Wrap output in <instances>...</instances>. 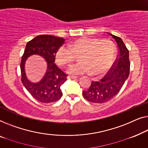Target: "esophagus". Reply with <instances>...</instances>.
I'll return each mask as SVG.
<instances>
[{"label":"esophagus","instance_id":"34e87169","mask_svg":"<svg viewBox=\"0 0 148 148\" xmlns=\"http://www.w3.org/2000/svg\"><path fill=\"white\" fill-rule=\"evenodd\" d=\"M67 78H70V79H75V78H77V76H68Z\"/></svg>","mask_w":148,"mask_h":148}]
</instances>
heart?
<instances>
[{
  "label": "heart",
  "mask_w": 148,
  "mask_h": 148,
  "mask_svg": "<svg viewBox=\"0 0 148 148\" xmlns=\"http://www.w3.org/2000/svg\"><path fill=\"white\" fill-rule=\"evenodd\" d=\"M115 47L108 39L81 37L70 43L68 46L61 45L56 52V61L64 67L69 65L78 56L80 62L70 66V74H82L90 72L92 76H99L108 71L113 63Z\"/></svg>",
  "instance_id": "obj_1"
}]
</instances>
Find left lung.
I'll return each mask as SVG.
<instances>
[{
	"label": "left lung",
	"mask_w": 148,
	"mask_h": 148,
	"mask_svg": "<svg viewBox=\"0 0 148 148\" xmlns=\"http://www.w3.org/2000/svg\"><path fill=\"white\" fill-rule=\"evenodd\" d=\"M115 39L119 49L115 62L105 76L99 81H92L87 90L82 92L86 100L95 103H104L118 94L130 74L129 50L119 37L108 33Z\"/></svg>",
	"instance_id": "left-lung-1"
}]
</instances>
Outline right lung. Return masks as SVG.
Here are the masks:
<instances>
[{
	"label": "right lung",
	"instance_id": "obj_1",
	"mask_svg": "<svg viewBox=\"0 0 148 148\" xmlns=\"http://www.w3.org/2000/svg\"><path fill=\"white\" fill-rule=\"evenodd\" d=\"M65 42V39L49 35H41L35 37L27 43L21 62V82L28 92L37 101L43 103H53L62 96L60 86L67 80L68 74L58 67L55 62L57 49ZM33 54L44 57L47 61L48 69L40 82L31 83L24 72V64L26 58Z\"/></svg>",
	"mask_w": 148,
	"mask_h": 148
}]
</instances>
